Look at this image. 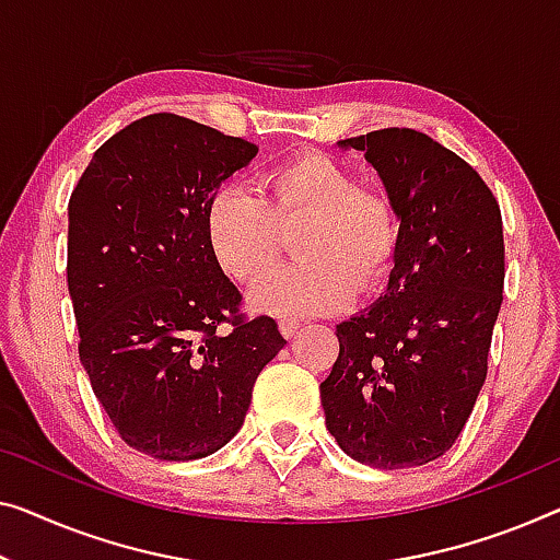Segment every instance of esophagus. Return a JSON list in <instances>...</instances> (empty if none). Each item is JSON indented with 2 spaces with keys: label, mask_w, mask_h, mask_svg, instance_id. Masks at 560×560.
Wrapping results in <instances>:
<instances>
[{
  "label": "esophagus",
  "mask_w": 560,
  "mask_h": 560,
  "mask_svg": "<svg viewBox=\"0 0 560 560\" xmlns=\"http://www.w3.org/2000/svg\"><path fill=\"white\" fill-rule=\"evenodd\" d=\"M279 331L287 339H291L299 331V319H279Z\"/></svg>",
  "instance_id": "34e87169"
}]
</instances>
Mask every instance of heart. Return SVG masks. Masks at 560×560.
Masks as SVG:
<instances>
[{"instance_id":"b5f03b06","label":"heart","mask_w":560,"mask_h":560,"mask_svg":"<svg viewBox=\"0 0 560 560\" xmlns=\"http://www.w3.org/2000/svg\"><path fill=\"white\" fill-rule=\"evenodd\" d=\"M269 196L229 183L206 211L208 246L238 283H256L283 252V231H296L299 261L273 271L252 294L261 312L329 314L389 279L399 252L392 200L362 188L354 171L322 153H299L266 173Z\"/></svg>"}]
</instances>
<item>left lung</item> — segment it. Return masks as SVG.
<instances>
[{
  "label": "left lung",
  "instance_id": "left-lung-1",
  "mask_svg": "<svg viewBox=\"0 0 560 560\" xmlns=\"http://www.w3.org/2000/svg\"><path fill=\"white\" fill-rule=\"evenodd\" d=\"M364 150L399 219L387 294L337 324L322 382L327 428L357 463L399 470L438 460L460 435L488 374L503 304V219L460 155L412 128L341 140Z\"/></svg>",
  "mask_w": 560,
  "mask_h": 560
}]
</instances>
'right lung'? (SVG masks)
Segmentation results:
<instances>
[{
	"instance_id": "add662e5",
	"label": "right lung",
	"mask_w": 560,
	"mask_h": 560,
	"mask_svg": "<svg viewBox=\"0 0 560 560\" xmlns=\"http://www.w3.org/2000/svg\"><path fill=\"white\" fill-rule=\"evenodd\" d=\"M256 153L244 138L155 113L95 150L67 206L80 362L115 432L158 460L226 445L258 372L287 345L271 316L241 314L206 238L215 188Z\"/></svg>"
}]
</instances>
